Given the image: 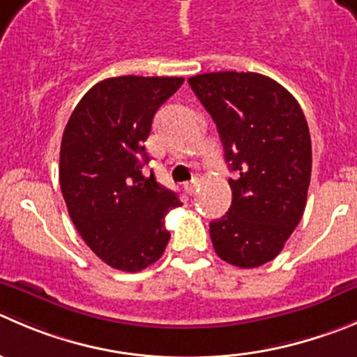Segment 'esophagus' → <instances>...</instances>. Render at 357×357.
Here are the masks:
<instances>
[{
	"instance_id": "34e87169",
	"label": "esophagus",
	"mask_w": 357,
	"mask_h": 357,
	"mask_svg": "<svg viewBox=\"0 0 357 357\" xmlns=\"http://www.w3.org/2000/svg\"><path fill=\"white\" fill-rule=\"evenodd\" d=\"M196 181H192V182H188V184H184V189H185V192H188V195H195L196 192Z\"/></svg>"
}]
</instances>
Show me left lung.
<instances>
[{
	"label": "left lung",
	"instance_id": "8db88e82",
	"mask_svg": "<svg viewBox=\"0 0 357 357\" xmlns=\"http://www.w3.org/2000/svg\"><path fill=\"white\" fill-rule=\"evenodd\" d=\"M189 86L212 115L235 172L231 206L210 222L213 249L233 266H261L280 254L307 205V119L289 91L261 73H203Z\"/></svg>",
	"mask_w": 357,
	"mask_h": 357
}]
</instances>
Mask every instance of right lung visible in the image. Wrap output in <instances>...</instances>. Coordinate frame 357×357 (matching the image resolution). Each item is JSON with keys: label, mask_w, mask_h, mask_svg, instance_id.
Instances as JSON below:
<instances>
[{"label": "right lung", "mask_w": 357, "mask_h": 357, "mask_svg": "<svg viewBox=\"0 0 357 357\" xmlns=\"http://www.w3.org/2000/svg\"><path fill=\"white\" fill-rule=\"evenodd\" d=\"M182 84V77L105 79L64 128L59 184L68 213L89 249L115 270L151 266L169 240L165 217L181 202L154 173H144V144L158 108Z\"/></svg>", "instance_id": "1"}]
</instances>
